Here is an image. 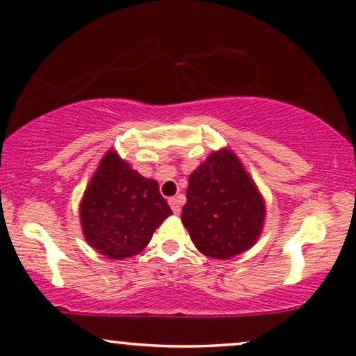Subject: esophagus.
<instances>
[{
    "label": "esophagus",
    "mask_w": 356,
    "mask_h": 356,
    "mask_svg": "<svg viewBox=\"0 0 356 356\" xmlns=\"http://www.w3.org/2000/svg\"><path fill=\"white\" fill-rule=\"evenodd\" d=\"M170 207H172L173 213H178L181 212V202H183V197L181 196H175V197H170Z\"/></svg>",
    "instance_id": "1"
}]
</instances>
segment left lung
<instances>
[{"mask_svg":"<svg viewBox=\"0 0 356 356\" xmlns=\"http://www.w3.org/2000/svg\"><path fill=\"white\" fill-rule=\"evenodd\" d=\"M264 220V197L233 150H213L189 175L181 222L204 256L223 261L248 251Z\"/></svg>","mask_w":356,"mask_h":356,"instance_id":"8db88e82","label":"left lung"}]
</instances>
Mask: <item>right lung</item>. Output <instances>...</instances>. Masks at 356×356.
I'll list each match as a JSON object with an SVG mask.
<instances>
[{
	"label": "right lung",
	"mask_w": 356,
	"mask_h": 356,
	"mask_svg": "<svg viewBox=\"0 0 356 356\" xmlns=\"http://www.w3.org/2000/svg\"><path fill=\"white\" fill-rule=\"evenodd\" d=\"M168 216L159 183L131 168L115 149L102 157L79 204L86 241L120 261L139 254Z\"/></svg>",
	"instance_id": "1"
}]
</instances>
